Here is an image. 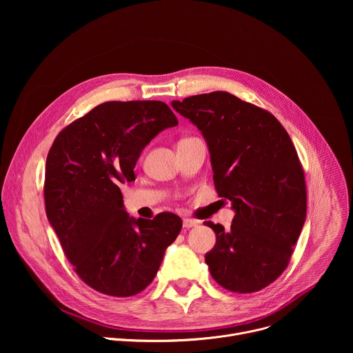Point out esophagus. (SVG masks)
<instances>
[{
  "label": "esophagus",
  "instance_id": "1",
  "mask_svg": "<svg viewBox=\"0 0 353 353\" xmlns=\"http://www.w3.org/2000/svg\"><path fill=\"white\" fill-rule=\"evenodd\" d=\"M198 221H194V219H188V218H184L183 219V226L185 228V229H191V228H195V226H198Z\"/></svg>",
  "mask_w": 353,
  "mask_h": 353
}]
</instances>
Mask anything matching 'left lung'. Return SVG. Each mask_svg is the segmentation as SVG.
I'll return each mask as SVG.
<instances>
[{"label":"left lung","mask_w":353,"mask_h":353,"mask_svg":"<svg viewBox=\"0 0 353 353\" xmlns=\"http://www.w3.org/2000/svg\"><path fill=\"white\" fill-rule=\"evenodd\" d=\"M172 105L204 134L215 190L236 211L229 230L205 223L216 234L205 256L210 272L230 292H259L286 270L306 219V180L294 145L270 112L228 92Z\"/></svg>","instance_id":"obj_1"}]
</instances>
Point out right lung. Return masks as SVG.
<instances>
[{
    "instance_id": "add662e5",
    "label": "right lung",
    "mask_w": 353,
    "mask_h": 353,
    "mask_svg": "<svg viewBox=\"0 0 353 353\" xmlns=\"http://www.w3.org/2000/svg\"><path fill=\"white\" fill-rule=\"evenodd\" d=\"M177 123L158 100H113L63 128L48 150L47 218L77 275L100 293L128 297L142 292L181 230V219L170 212L128 218L119 187L135 180L145 145Z\"/></svg>"
}]
</instances>
